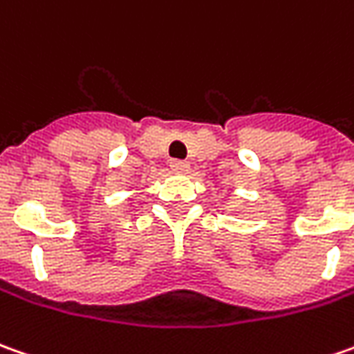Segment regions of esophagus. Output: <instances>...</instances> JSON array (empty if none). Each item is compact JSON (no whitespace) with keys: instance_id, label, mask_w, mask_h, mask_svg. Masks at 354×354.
Here are the masks:
<instances>
[{"instance_id":"esophagus-1","label":"esophagus","mask_w":354,"mask_h":354,"mask_svg":"<svg viewBox=\"0 0 354 354\" xmlns=\"http://www.w3.org/2000/svg\"><path fill=\"white\" fill-rule=\"evenodd\" d=\"M169 167H171L173 171L177 173H185L189 169V161H183V160H171L169 161Z\"/></svg>"}]
</instances>
